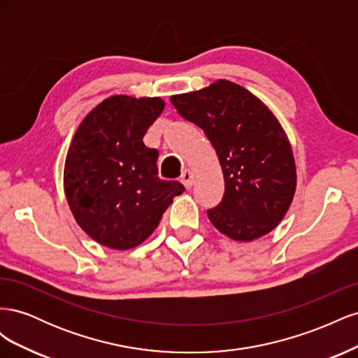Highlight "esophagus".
Wrapping results in <instances>:
<instances>
[{
    "mask_svg": "<svg viewBox=\"0 0 358 358\" xmlns=\"http://www.w3.org/2000/svg\"><path fill=\"white\" fill-rule=\"evenodd\" d=\"M192 179H194V176H192V173H191L189 170L182 171V175H180V182L183 183V187H185L187 189H189V188L192 187Z\"/></svg>",
    "mask_w": 358,
    "mask_h": 358,
    "instance_id": "34e87169",
    "label": "esophagus"
}]
</instances>
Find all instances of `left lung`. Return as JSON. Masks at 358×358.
Returning <instances> with one entry per match:
<instances>
[{
  "label": "left lung",
  "mask_w": 358,
  "mask_h": 358,
  "mask_svg": "<svg viewBox=\"0 0 358 358\" xmlns=\"http://www.w3.org/2000/svg\"><path fill=\"white\" fill-rule=\"evenodd\" d=\"M187 121L209 138L224 175V197L208 210L213 227L237 242L276 229L297 187L294 154L273 112L243 86L220 79L170 96Z\"/></svg>",
  "instance_id": "left-lung-1"
}]
</instances>
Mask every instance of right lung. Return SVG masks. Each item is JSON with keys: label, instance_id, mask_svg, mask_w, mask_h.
Listing matches in <instances>:
<instances>
[{"label": "right lung", "instance_id": "1", "mask_svg": "<svg viewBox=\"0 0 358 358\" xmlns=\"http://www.w3.org/2000/svg\"><path fill=\"white\" fill-rule=\"evenodd\" d=\"M159 96L112 95L83 117L64 166V192L76 222L92 241L117 251L143 243L185 191L158 178V150L148 128L162 113Z\"/></svg>", "mask_w": 358, "mask_h": 358}]
</instances>
